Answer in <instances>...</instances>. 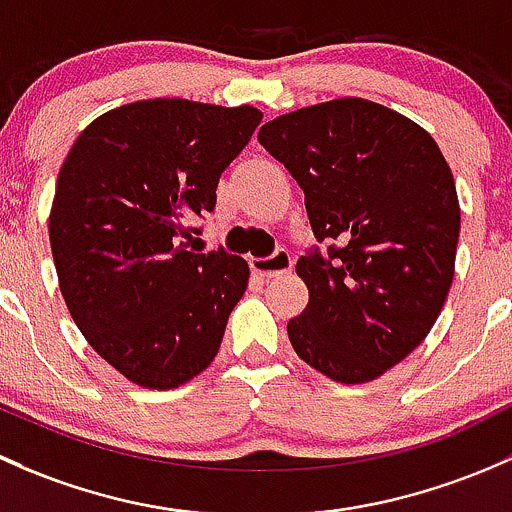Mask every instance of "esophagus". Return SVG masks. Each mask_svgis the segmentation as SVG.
<instances>
[{"instance_id":"esophagus-1","label":"esophagus","mask_w":512,"mask_h":512,"mask_svg":"<svg viewBox=\"0 0 512 512\" xmlns=\"http://www.w3.org/2000/svg\"><path fill=\"white\" fill-rule=\"evenodd\" d=\"M291 266H293V258L286 249L273 251V254L266 258H251V271H254L256 276L266 278V281L268 278L281 276V273H288L291 271Z\"/></svg>"}]
</instances>
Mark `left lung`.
Wrapping results in <instances>:
<instances>
[{
	"label": "left lung",
	"mask_w": 512,
	"mask_h": 512,
	"mask_svg": "<svg viewBox=\"0 0 512 512\" xmlns=\"http://www.w3.org/2000/svg\"><path fill=\"white\" fill-rule=\"evenodd\" d=\"M258 142L330 244L295 263L310 300L288 323L293 350L335 382H370L424 340L449 295L461 231L449 165L424 128L362 98L281 115Z\"/></svg>",
	"instance_id": "8db88e82"
}]
</instances>
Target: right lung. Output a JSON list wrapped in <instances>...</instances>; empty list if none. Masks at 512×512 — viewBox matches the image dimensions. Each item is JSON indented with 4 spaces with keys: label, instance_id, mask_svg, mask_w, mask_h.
Segmentation results:
<instances>
[{
    "label": "right lung",
    "instance_id": "obj_1",
    "mask_svg": "<svg viewBox=\"0 0 512 512\" xmlns=\"http://www.w3.org/2000/svg\"><path fill=\"white\" fill-rule=\"evenodd\" d=\"M258 123L251 105L140 100L93 120L63 162L49 219L63 300L93 350L140 387H179L217 357L249 263L192 254L182 239L214 212L221 172Z\"/></svg>",
    "mask_w": 512,
    "mask_h": 512
}]
</instances>
